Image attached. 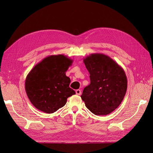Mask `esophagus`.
Returning <instances> with one entry per match:
<instances>
[{
  "mask_svg": "<svg viewBox=\"0 0 153 153\" xmlns=\"http://www.w3.org/2000/svg\"><path fill=\"white\" fill-rule=\"evenodd\" d=\"M76 93L77 95H81V90L80 89H77L76 91Z\"/></svg>",
  "mask_w": 153,
  "mask_h": 153,
  "instance_id": "1",
  "label": "esophagus"
}]
</instances>
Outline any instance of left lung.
Masks as SVG:
<instances>
[{
    "label": "left lung",
    "instance_id": "1",
    "mask_svg": "<svg viewBox=\"0 0 153 153\" xmlns=\"http://www.w3.org/2000/svg\"><path fill=\"white\" fill-rule=\"evenodd\" d=\"M89 72L91 84L85 87L82 100L96 115L110 114L120 105L127 89V78L123 69L109 56L91 54L84 59Z\"/></svg>",
    "mask_w": 153,
    "mask_h": 153
}]
</instances>
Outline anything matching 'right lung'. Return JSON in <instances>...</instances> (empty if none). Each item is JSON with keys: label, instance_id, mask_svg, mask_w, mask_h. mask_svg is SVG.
Returning <instances> with one entry per match:
<instances>
[{"label": "right lung", "instance_id": "1", "mask_svg": "<svg viewBox=\"0 0 153 153\" xmlns=\"http://www.w3.org/2000/svg\"><path fill=\"white\" fill-rule=\"evenodd\" d=\"M72 62L66 56L51 55L30 71L25 79V91L36 108L47 114L54 113L76 94L69 87L70 78L66 76Z\"/></svg>", "mask_w": 153, "mask_h": 153}]
</instances>
